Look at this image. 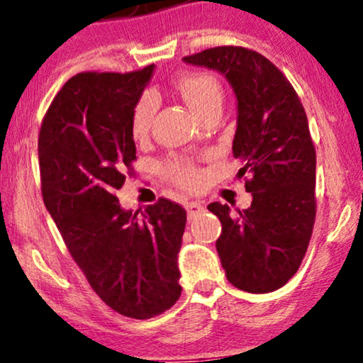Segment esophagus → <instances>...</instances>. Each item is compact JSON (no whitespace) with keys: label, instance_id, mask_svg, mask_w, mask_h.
Instances as JSON below:
<instances>
[{"label":"esophagus","instance_id":"34e87169","mask_svg":"<svg viewBox=\"0 0 363 363\" xmlns=\"http://www.w3.org/2000/svg\"><path fill=\"white\" fill-rule=\"evenodd\" d=\"M186 209H187V217H189V219H196V217H199L202 212H204V206L197 201H191L186 204Z\"/></svg>","mask_w":363,"mask_h":363}]
</instances>
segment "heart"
<instances>
[{
	"label": "heart",
	"mask_w": 363,
	"mask_h": 363,
	"mask_svg": "<svg viewBox=\"0 0 363 363\" xmlns=\"http://www.w3.org/2000/svg\"><path fill=\"white\" fill-rule=\"evenodd\" d=\"M176 88L189 108L199 116L206 118L207 114L220 111L224 94L219 79L207 71H187L177 77ZM156 99L152 94H143L131 109L129 119V131L134 139H144L151 131ZM164 172L172 182L182 187H196L201 181V172L189 159L174 157L164 164Z\"/></svg>",
	"instance_id": "b5f03b06"
}]
</instances>
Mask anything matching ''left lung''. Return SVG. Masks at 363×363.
<instances>
[{
  "instance_id": "1",
  "label": "left lung",
  "mask_w": 363,
  "mask_h": 363,
  "mask_svg": "<svg viewBox=\"0 0 363 363\" xmlns=\"http://www.w3.org/2000/svg\"><path fill=\"white\" fill-rule=\"evenodd\" d=\"M184 61L220 71L238 96L232 154L252 204L235 212L207 206L222 224V267L240 291L274 292L301 267L315 222V146L306 111L284 72L249 48H209Z\"/></svg>"
}]
</instances>
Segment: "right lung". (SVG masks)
Segmentation results:
<instances>
[{
    "label": "right lung",
    "mask_w": 363,
    "mask_h": 363,
    "mask_svg": "<svg viewBox=\"0 0 363 363\" xmlns=\"http://www.w3.org/2000/svg\"><path fill=\"white\" fill-rule=\"evenodd\" d=\"M152 69L72 76L38 138L43 201L71 257L106 306L138 320L169 311L181 296L177 252L187 219L166 197L139 217L116 196L134 174L129 119Z\"/></svg>",
    "instance_id": "add662e5"
}]
</instances>
